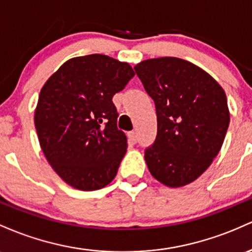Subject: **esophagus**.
I'll return each instance as SVG.
<instances>
[{
    "mask_svg": "<svg viewBox=\"0 0 252 252\" xmlns=\"http://www.w3.org/2000/svg\"><path fill=\"white\" fill-rule=\"evenodd\" d=\"M128 137H129V139L133 141V143H137V141H138V132H135V131L129 132Z\"/></svg>",
    "mask_w": 252,
    "mask_h": 252,
    "instance_id": "1",
    "label": "esophagus"
}]
</instances>
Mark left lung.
<instances>
[{"mask_svg":"<svg viewBox=\"0 0 252 252\" xmlns=\"http://www.w3.org/2000/svg\"><path fill=\"white\" fill-rule=\"evenodd\" d=\"M156 106L157 135L145 150L152 176L171 188L207 170L224 143L230 112L224 89L183 59H148L134 66Z\"/></svg>","mask_w":252,"mask_h":252,"instance_id":"8db88e82","label":"left lung"}]
</instances>
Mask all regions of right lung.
<instances>
[{
    "mask_svg": "<svg viewBox=\"0 0 252 252\" xmlns=\"http://www.w3.org/2000/svg\"><path fill=\"white\" fill-rule=\"evenodd\" d=\"M133 76L129 64L95 53L65 62L41 88L34 113L39 143L71 187L96 190L117 176L127 138L112 98Z\"/></svg>",
    "mask_w": 252,
    "mask_h": 252,
    "instance_id": "right-lung-1",
    "label": "right lung"
}]
</instances>
